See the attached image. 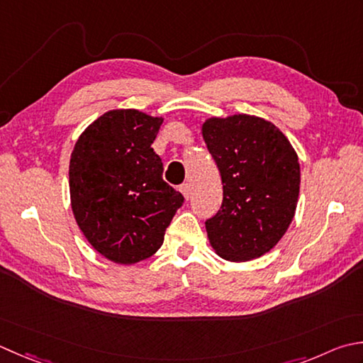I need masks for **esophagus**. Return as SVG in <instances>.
Listing matches in <instances>:
<instances>
[{
  "label": "esophagus",
  "mask_w": 363,
  "mask_h": 363,
  "mask_svg": "<svg viewBox=\"0 0 363 363\" xmlns=\"http://www.w3.org/2000/svg\"><path fill=\"white\" fill-rule=\"evenodd\" d=\"M181 191H182V195L186 196V200H189L190 195H191V187H190V184H182V186H181Z\"/></svg>",
  "instance_id": "obj_1"
}]
</instances>
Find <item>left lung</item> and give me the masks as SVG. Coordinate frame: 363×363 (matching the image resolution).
Returning a JSON list of instances; mask_svg holds the SVG:
<instances>
[{
  "label": "left lung",
  "mask_w": 363,
  "mask_h": 363,
  "mask_svg": "<svg viewBox=\"0 0 363 363\" xmlns=\"http://www.w3.org/2000/svg\"><path fill=\"white\" fill-rule=\"evenodd\" d=\"M223 186L222 208L206 220L220 258L244 262L271 252L296 214L301 165L294 147L269 121L233 115L201 127Z\"/></svg>",
  "instance_id": "1"
}]
</instances>
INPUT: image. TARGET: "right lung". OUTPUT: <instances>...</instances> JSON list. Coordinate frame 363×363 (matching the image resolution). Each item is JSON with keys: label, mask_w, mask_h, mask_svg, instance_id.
<instances>
[{"label": "right lung", "mask_w": 363, "mask_h": 363, "mask_svg": "<svg viewBox=\"0 0 363 363\" xmlns=\"http://www.w3.org/2000/svg\"><path fill=\"white\" fill-rule=\"evenodd\" d=\"M162 118L110 110L78 137L70 155V204L88 242L106 259L133 264L159 250L184 196L163 181L151 145Z\"/></svg>", "instance_id": "obj_1"}]
</instances>
